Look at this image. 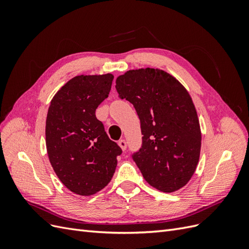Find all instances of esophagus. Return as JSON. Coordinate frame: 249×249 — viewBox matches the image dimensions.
<instances>
[{
  "label": "esophagus",
  "mask_w": 249,
  "mask_h": 249,
  "mask_svg": "<svg viewBox=\"0 0 249 249\" xmlns=\"http://www.w3.org/2000/svg\"><path fill=\"white\" fill-rule=\"evenodd\" d=\"M118 145H119L120 147H122L123 150H125V149H126V142H125L124 139L119 140V141H118Z\"/></svg>",
  "instance_id": "obj_1"
}]
</instances>
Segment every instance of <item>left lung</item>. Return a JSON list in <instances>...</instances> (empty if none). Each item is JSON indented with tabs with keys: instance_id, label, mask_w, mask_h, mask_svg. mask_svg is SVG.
<instances>
[{
	"instance_id": "8db88e82",
	"label": "left lung",
	"mask_w": 249,
	"mask_h": 249,
	"mask_svg": "<svg viewBox=\"0 0 249 249\" xmlns=\"http://www.w3.org/2000/svg\"><path fill=\"white\" fill-rule=\"evenodd\" d=\"M115 88L140 119L142 145L132 158L143 178L163 192L184 187L201 145L197 113L185 87L166 71L147 67L119 76Z\"/></svg>"
}]
</instances>
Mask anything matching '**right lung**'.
Segmentation results:
<instances>
[{
  "label": "right lung",
  "instance_id": "right-lung-1",
  "mask_svg": "<svg viewBox=\"0 0 249 249\" xmlns=\"http://www.w3.org/2000/svg\"><path fill=\"white\" fill-rule=\"evenodd\" d=\"M113 74L77 76L51 102L46 143L53 169L71 192L88 196L111 180L123 150L112 141L95 110L107 99Z\"/></svg>",
  "mask_w": 249,
  "mask_h": 249
}]
</instances>
